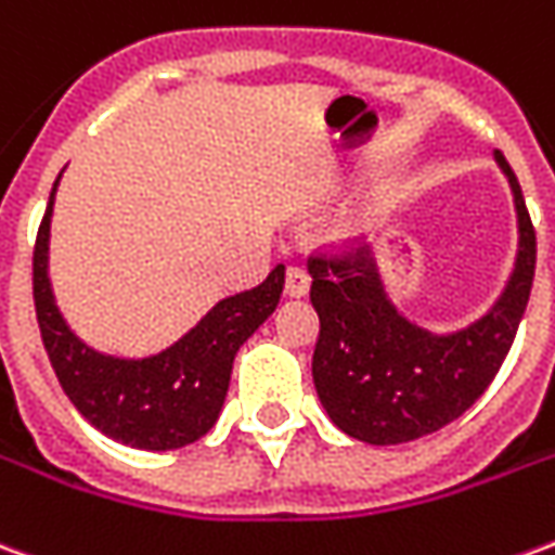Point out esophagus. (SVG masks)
Returning a JSON list of instances; mask_svg holds the SVG:
<instances>
[{"instance_id":"esophagus-1","label":"esophagus","mask_w":555,"mask_h":555,"mask_svg":"<svg viewBox=\"0 0 555 555\" xmlns=\"http://www.w3.org/2000/svg\"><path fill=\"white\" fill-rule=\"evenodd\" d=\"M309 285H312V279H309L306 270H300V267H288V273H285V297H291V300L306 297V294H309Z\"/></svg>"}]
</instances>
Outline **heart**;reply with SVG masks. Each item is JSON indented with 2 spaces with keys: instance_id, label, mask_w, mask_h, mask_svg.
<instances>
[{
  "instance_id": "heart-1",
  "label": "heart",
  "mask_w": 555,
  "mask_h": 555,
  "mask_svg": "<svg viewBox=\"0 0 555 555\" xmlns=\"http://www.w3.org/2000/svg\"><path fill=\"white\" fill-rule=\"evenodd\" d=\"M374 210H377V205H374V202H365V205L360 207V214H357L353 219H348V222H345V225L338 229V234H341V237H350V234H357V231H360L362 225H365V222L374 217Z\"/></svg>"
}]
</instances>
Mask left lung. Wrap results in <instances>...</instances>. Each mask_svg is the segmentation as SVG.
Returning <instances> with one entry per match:
<instances>
[{
    "label": "left lung",
    "instance_id": "obj_1",
    "mask_svg": "<svg viewBox=\"0 0 555 555\" xmlns=\"http://www.w3.org/2000/svg\"><path fill=\"white\" fill-rule=\"evenodd\" d=\"M517 210V258L500 300L454 333H430L398 312L372 249L309 258L321 321L312 377L326 416L369 446L428 437L466 413L508 357L535 276V229L508 159L493 151Z\"/></svg>",
    "mask_w": 555,
    "mask_h": 555
}]
</instances>
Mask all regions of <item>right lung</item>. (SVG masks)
I'll use <instances>...</instances> for the list:
<instances>
[{"label": "right lung", "mask_w": 555, "mask_h": 555, "mask_svg": "<svg viewBox=\"0 0 555 555\" xmlns=\"http://www.w3.org/2000/svg\"><path fill=\"white\" fill-rule=\"evenodd\" d=\"M55 186L59 181L31 255V294L43 348L65 396L101 434L133 449L166 452L202 440L219 418L237 350L276 309L285 267H273L258 288L219 300L186 336L154 357H109L89 348L55 306L47 273Z\"/></svg>", "instance_id": "1"}]
</instances>
